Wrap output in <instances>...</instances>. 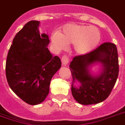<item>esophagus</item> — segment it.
<instances>
[{"label": "esophagus", "mask_w": 125, "mask_h": 125, "mask_svg": "<svg viewBox=\"0 0 125 125\" xmlns=\"http://www.w3.org/2000/svg\"><path fill=\"white\" fill-rule=\"evenodd\" d=\"M62 62L63 65H66L69 62V58L67 55H63L62 57Z\"/></svg>", "instance_id": "esophagus-1"}]
</instances>
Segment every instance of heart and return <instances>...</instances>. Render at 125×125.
<instances>
[{"label": "heart", "mask_w": 125, "mask_h": 125, "mask_svg": "<svg viewBox=\"0 0 125 125\" xmlns=\"http://www.w3.org/2000/svg\"><path fill=\"white\" fill-rule=\"evenodd\" d=\"M101 39L100 32L95 26H88L76 23H68L63 26L62 32H55L51 35L54 48L62 51L73 44L76 53L84 55L93 50Z\"/></svg>", "instance_id": "b5f03b06"}]
</instances>
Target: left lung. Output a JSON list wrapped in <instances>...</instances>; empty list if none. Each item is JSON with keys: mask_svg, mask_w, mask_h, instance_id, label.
Segmentation results:
<instances>
[{"mask_svg": "<svg viewBox=\"0 0 125 125\" xmlns=\"http://www.w3.org/2000/svg\"><path fill=\"white\" fill-rule=\"evenodd\" d=\"M97 62L102 64V71L98 76L93 77L88 69ZM70 68L72 76V94L75 100L83 105L103 102L111 93L118 76L116 46L112 42H104L88 53L75 56Z\"/></svg>", "mask_w": 125, "mask_h": 125, "instance_id": "left-lung-1", "label": "left lung"}]
</instances>
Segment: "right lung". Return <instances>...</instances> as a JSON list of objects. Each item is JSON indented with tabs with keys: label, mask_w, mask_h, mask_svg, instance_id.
<instances>
[{
	"label": "right lung",
	"mask_w": 125,
	"mask_h": 125,
	"mask_svg": "<svg viewBox=\"0 0 125 125\" xmlns=\"http://www.w3.org/2000/svg\"><path fill=\"white\" fill-rule=\"evenodd\" d=\"M39 21L32 20L17 32L8 52L5 72L14 93L30 105L44 101L50 82L61 68L59 57H53L47 47V34H40Z\"/></svg>",
	"instance_id": "right-lung-1"
}]
</instances>
